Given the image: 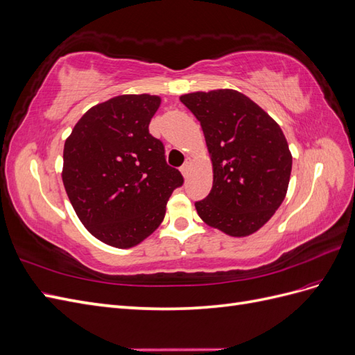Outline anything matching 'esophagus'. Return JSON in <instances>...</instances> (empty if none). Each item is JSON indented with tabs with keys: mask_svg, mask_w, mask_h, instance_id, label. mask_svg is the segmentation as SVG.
Returning <instances> with one entry per match:
<instances>
[{
	"mask_svg": "<svg viewBox=\"0 0 355 355\" xmlns=\"http://www.w3.org/2000/svg\"><path fill=\"white\" fill-rule=\"evenodd\" d=\"M191 166H192V158H191V157H188V158L185 159V163H184V166H182V168H180V171H182V175H184L185 178L188 176V171H189Z\"/></svg>",
	"mask_w": 355,
	"mask_h": 355,
	"instance_id": "34e87169",
	"label": "esophagus"
}]
</instances>
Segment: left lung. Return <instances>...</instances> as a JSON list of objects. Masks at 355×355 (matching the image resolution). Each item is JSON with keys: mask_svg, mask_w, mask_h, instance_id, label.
<instances>
[{"mask_svg": "<svg viewBox=\"0 0 355 355\" xmlns=\"http://www.w3.org/2000/svg\"><path fill=\"white\" fill-rule=\"evenodd\" d=\"M180 102L197 116L213 168L210 194L198 216L230 237H247L270 220L286 198L292 153L274 118L245 94L194 92Z\"/></svg>", "mask_w": 355, "mask_h": 355, "instance_id": "obj_1", "label": "left lung"}]
</instances>
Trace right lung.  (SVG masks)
<instances>
[{
    "instance_id": "obj_1",
    "label": "right lung",
    "mask_w": 355,
    "mask_h": 355,
    "mask_svg": "<svg viewBox=\"0 0 355 355\" xmlns=\"http://www.w3.org/2000/svg\"><path fill=\"white\" fill-rule=\"evenodd\" d=\"M161 105L155 94H121L92 106L67 137L62 180L72 207L102 243L130 249L163 222L167 201L184 184L149 135Z\"/></svg>"
}]
</instances>
